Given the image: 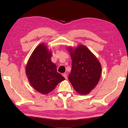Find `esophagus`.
Returning a JSON list of instances; mask_svg holds the SVG:
<instances>
[{
	"label": "esophagus",
	"mask_w": 128,
	"mask_h": 128,
	"mask_svg": "<svg viewBox=\"0 0 128 128\" xmlns=\"http://www.w3.org/2000/svg\"><path fill=\"white\" fill-rule=\"evenodd\" d=\"M62 76H64V78H66H66H67V77L68 76H67V74H66V73H64V74H62Z\"/></svg>",
	"instance_id": "esophagus-1"
}]
</instances>
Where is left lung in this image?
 <instances>
[{"label":"left lung","instance_id":"1","mask_svg":"<svg viewBox=\"0 0 128 128\" xmlns=\"http://www.w3.org/2000/svg\"><path fill=\"white\" fill-rule=\"evenodd\" d=\"M68 50L72 58L69 80L78 93L88 94L98 83L101 73V64L84 45H80L75 50L69 48Z\"/></svg>","mask_w":128,"mask_h":128}]
</instances>
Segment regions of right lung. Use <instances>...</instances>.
I'll list each match as a JSON object with an SVG mask.
<instances>
[{
  "mask_svg": "<svg viewBox=\"0 0 128 128\" xmlns=\"http://www.w3.org/2000/svg\"><path fill=\"white\" fill-rule=\"evenodd\" d=\"M51 52L44 44L36 48L26 66V74L31 86L38 92L46 94L64 78L57 72L56 66L51 62Z\"/></svg>",
  "mask_w": 128,
  "mask_h": 128,
  "instance_id": "add662e5",
  "label": "right lung"
}]
</instances>
